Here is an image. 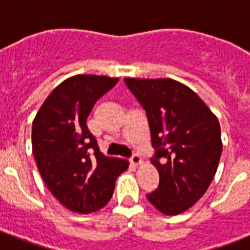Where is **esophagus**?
I'll use <instances>...</instances> for the list:
<instances>
[{
	"label": "esophagus",
	"mask_w": 250,
	"mask_h": 250,
	"mask_svg": "<svg viewBox=\"0 0 250 250\" xmlns=\"http://www.w3.org/2000/svg\"><path fill=\"white\" fill-rule=\"evenodd\" d=\"M130 161H131V164L136 165V167L143 164V159H141L140 155H138V154H134V155L131 156V159H130Z\"/></svg>",
	"instance_id": "esophagus-1"
}]
</instances>
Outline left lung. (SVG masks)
Here are the masks:
<instances>
[{
	"mask_svg": "<svg viewBox=\"0 0 250 250\" xmlns=\"http://www.w3.org/2000/svg\"><path fill=\"white\" fill-rule=\"evenodd\" d=\"M145 110L160 182L146 198L165 215L184 213L204 195L218 169L220 125L204 101L171 79H124Z\"/></svg>",
	"mask_w": 250,
	"mask_h": 250,
	"instance_id": "8db88e82",
	"label": "left lung"
}]
</instances>
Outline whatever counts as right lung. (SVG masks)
Returning <instances> with one entry per match:
<instances>
[{
	"label": "right lung",
	"mask_w": 250,
	"mask_h": 250,
	"mask_svg": "<svg viewBox=\"0 0 250 250\" xmlns=\"http://www.w3.org/2000/svg\"><path fill=\"white\" fill-rule=\"evenodd\" d=\"M118 77L76 75L62 81L40 107L32 123V152L52 195L68 210L89 214L111 199L116 178L129 167L107 158L87 129L95 103Z\"/></svg>",
	"instance_id": "obj_1"
}]
</instances>
